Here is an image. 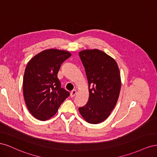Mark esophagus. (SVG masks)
Masks as SVG:
<instances>
[{"label":"esophagus","mask_w":157,"mask_h":157,"mask_svg":"<svg viewBox=\"0 0 157 157\" xmlns=\"http://www.w3.org/2000/svg\"><path fill=\"white\" fill-rule=\"evenodd\" d=\"M76 94H77V91H76V90H73L72 92H71L70 96H71V98H73V97H74L75 96Z\"/></svg>","instance_id":"34e87169"}]
</instances>
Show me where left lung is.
<instances>
[{"label":"left lung","instance_id":"8db88e82","mask_svg":"<svg viewBox=\"0 0 157 157\" xmlns=\"http://www.w3.org/2000/svg\"><path fill=\"white\" fill-rule=\"evenodd\" d=\"M88 83L87 103L78 110L90 124H99L109 117L115 108L121 88L120 71L116 61L98 49L79 52Z\"/></svg>","mask_w":157,"mask_h":157}]
</instances>
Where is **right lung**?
Returning a JSON list of instances; mask_svg holds the SVG:
<instances>
[{
    "label": "right lung",
    "mask_w": 157,
    "mask_h": 157,
    "mask_svg": "<svg viewBox=\"0 0 157 157\" xmlns=\"http://www.w3.org/2000/svg\"><path fill=\"white\" fill-rule=\"evenodd\" d=\"M70 52L48 49L35 55L28 62L23 80V97L28 110L36 119L53 117L69 92L61 88L58 73Z\"/></svg>",
    "instance_id": "right-lung-1"
}]
</instances>
